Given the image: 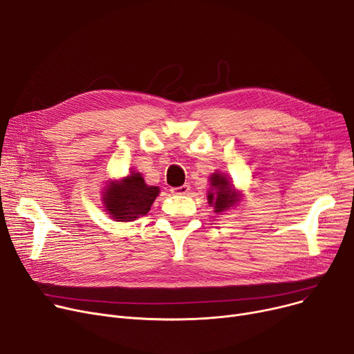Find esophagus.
I'll return each instance as SVG.
<instances>
[{
	"label": "esophagus",
	"instance_id": "1",
	"mask_svg": "<svg viewBox=\"0 0 354 354\" xmlns=\"http://www.w3.org/2000/svg\"><path fill=\"white\" fill-rule=\"evenodd\" d=\"M189 192H190V184L189 183L183 184V186H180V187H173L171 189L173 194H187Z\"/></svg>",
	"mask_w": 354,
	"mask_h": 354
}]
</instances>
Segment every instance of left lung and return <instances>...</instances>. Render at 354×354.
<instances>
[{"mask_svg":"<svg viewBox=\"0 0 354 354\" xmlns=\"http://www.w3.org/2000/svg\"><path fill=\"white\" fill-rule=\"evenodd\" d=\"M210 190L207 192L209 205L214 207V213H223L239 203L242 197L236 192L229 178L221 173H213L210 177Z\"/></svg>","mask_w":354,"mask_h":354,"instance_id":"8db88e82","label":"left lung"}]
</instances>
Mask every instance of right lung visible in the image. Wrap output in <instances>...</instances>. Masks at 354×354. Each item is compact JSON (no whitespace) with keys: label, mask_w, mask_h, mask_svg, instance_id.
<instances>
[{"label":"right lung","mask_w":354,"mask_h":354,"mask_svg":"<svg viewBox=\"0 0 354 354\" xmlns=\"http://www.w3.org/2000/svg\"><path fill=\"white\" fill-rule=\"evenodd\" d=\"M160 187L145 184L141 173H131L120 181H109L102 201L108 214L116 222H132L149 212Z\"/></svg>","instance_id":"right-lung-1"}]
</instances>
